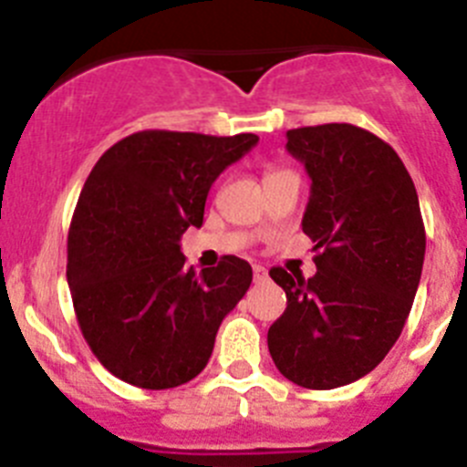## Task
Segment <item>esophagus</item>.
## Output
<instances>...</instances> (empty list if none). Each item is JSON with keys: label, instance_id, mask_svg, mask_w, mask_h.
I'll return each instance as SVG.
<instances>
[{"label": "esophagus", "instance_id": "1", "mask_svg": "<svg viewBox=\"0 0 467 467\" xmlns=\"http://www.w3.org/2000/svg\"><path fill=\"white\" fill-rule=\"evenodd\" d=\"M254 279L255 281H265V279H267V270H265L263 265H254Z\"/></svg>", "mask_w": 467, "mask_h": 467}]
</instances>
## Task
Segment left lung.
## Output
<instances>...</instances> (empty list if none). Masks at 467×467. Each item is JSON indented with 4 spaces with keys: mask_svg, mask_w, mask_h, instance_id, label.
Instances as JSON below:
<instances>
[{
    "mask_svg": "<svg viewBox=\"0 0 467 467\" xmlns=\"http://www.w3.org/2000/svg\"><path fill=\"white\" fill-rule=\"evenodd\" d=\"M312 192L302 230L317 275L272 267L285 312L267 347L285 379L314 390L351 384L377 368L400 337L426 255L419 195L398 153L348 123L285 132Z\"/></svg>",
    "mask_w": 467,
    "mask_h": 467,
    "instance_id": "left-lung-1",
    "label": "left lung"
}]
</instances>
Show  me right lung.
<instances>
[{
  "mask_svg": "<svg viewBox=\"0 0 467 467\" xmlns=\"http://www.w3.org/2000/svg\"><path fill=\"white\" fill-rule=\"evenodd\" d=\"M258 144L255 134L212 137L144 130L92 167L71 216L67 284L88 347L113 377L174 389L209 363L218 326L249 291L246 260L186 270L182 234L200 228L209 188Z\"/></svg>",
  "mask_w": 467,
  "mask_h": 467,
  "instance_id": "right-lung-1",
  "label": "right lung"
}]
</instances>
